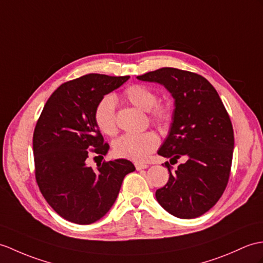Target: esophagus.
Here are the masks:
<instances>
[{
    "instance_id": "34e87169",
    "label": "esophagus",
    "mask_w": 263,
    "mask_h": 263,
    "mask_svg": "<svg viewBox=\"0 0 263 263\" xmlns=\"http://www.w3.org/2000/svg\"><path fill=\"white\" fill-rule=\"evenodd\" d=\"M134 166H136V169H137V170H142V169L148 168V164L141 163V162H136V163H134Z\"/></svg>"
}]
</instances>
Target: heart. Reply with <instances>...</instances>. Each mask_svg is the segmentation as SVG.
I'll list each match as a JSON object with an SVG mask.
<instances>
[{
	"label": "heart",
	"instance_id": "heart-1",
	"mask_svg": "<svg viewBox=\"0 0 263 263\" xmlns=\"http://www.w3.org/2000/svg\"><path fill=\"white\" fill-rule=\"evenodd\" d=\"M122 97L136 107L148 112L152 123L167 126L173 119V107L168 102H158L157 91L146 85L132 84L122 91ZM94 121L97 127L107 136L118 131L115 117V100L105 95L97 102L94 109ZM159 145V139L154 132L126 133L113 143L115 156L132 161H143Z\"/></svg>",
	"mask_w": 263,
	"mask_h": 263
}]
</instances>
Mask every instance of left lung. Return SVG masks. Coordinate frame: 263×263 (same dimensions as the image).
<instances>
[{
    "mask_svg": "<svg viewBox=\"0 0 263 263\" xmlns=\"http://www.w3.org/2000/svg\"><path fill=\"white\" fill-rule=\"evenodd\" d=\"M163 85L175 99L173 123L158 155L167 161L169 179L157 189L156 198L179 218L205 214L228 186L234 149V133L227 108L206 78L192 71L163 67L137 77Z\"/></svg>",
    "mask_w": 263,
    "mask_h": 263,
    "instance_id": "left-lung-1",
    "label": "left lung"
}]
</instances>
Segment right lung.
Segmentation results:
<instances>
[{
	"instance_id": "add662e5",
	"label": "right lung",
	"mask_w": 263,
	"mask_h": 263,
	"mask_svg": "<svg viewBox=\"0 0 263 263\" xmlns=\"http://www.w3.org/2000/svg\"><path fill=\"white\" fill-rule=\"evenodd\" d=\"M130 76L88 74L66 82L45 104L33 132L34 174L42 196L52 210L76 224L99 221L117 199L124 177L136 170L126 159L105 161L93 169L91 154L109 149L94 121L104 95Z\"/></svg>"
}]
</instances>
